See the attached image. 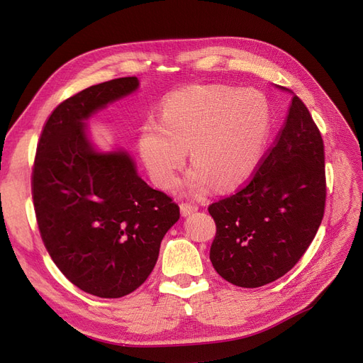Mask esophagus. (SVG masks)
Returning <instances> with one entry per match:
<instances>
[{"instance_id": "1", "label": "esophagus", "mask_w": 363, "mask_h": 363, "mask_svg": "<svg viewBox=\"0 0 363 363\" xmlns=\"http://www.w3.org/2000/svg\"><path fill=\"white\" fill-rule=\"evenodd\" d=\"M180 210H182V215L183 216H189V215L195 213V211L198 210V206L191 204V203H182L180 204Z\"/></svg>"}]
</instances>
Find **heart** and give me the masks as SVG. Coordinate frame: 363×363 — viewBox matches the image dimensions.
I'll use <instances>...</instances> for the list:
<instances>
[{
  "mask_svg": "<svg viewBox=\"0 0 363 363\" xmlns=\"http://www.w3.org/2000/svg\"><path fill=\"white\" fill-rule=\"evenodd\" d=\"M270 129L266 97L227 85H195L168 96L160 123L148 120L140 133V153L153 183L169 189L187 150L194 168L187 184L204 191L245 183L255 171Z\"/></svg>",
  "mask_w": 363,
  "mask_h": 363,
  "instance_id": "obj_1",
  "label": "heart"
}]
</instances>
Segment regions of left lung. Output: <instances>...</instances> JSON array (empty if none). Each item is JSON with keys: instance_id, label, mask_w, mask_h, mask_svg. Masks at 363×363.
<instances>
[{"instance_id": "8db88e82", "label": "left lung", "mask_w": 363, "mask_h": 363, "mask_svg": "<svg viewBox=\"0 0 363 363\" xmlns=\"http://www.w3.org/2000/svg\"><path fill=\"white\" fill-rule=\"evenodd\" d=\"M326 194L321 133L294 94L282 129L251 179L208 206L216 223L210 247L215 270L243 289L284 277L314 240Z\"/></svg>"}]
</instances>
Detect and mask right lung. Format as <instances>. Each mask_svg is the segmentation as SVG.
<instances>
[{"label":"right lung","instance_id":"obj_1","mask_svg":"<svg viewBox=\"0 0 363 363\" xmlns=\"http://www.w3.org/2000/svg\"><path fill=\"white\" fill-rule=\"evenodd\" d=\"M138 85L135 77L111 79L61 102L42 129L31 174L46 251L73 285L104 298L145 282L180 218V207L138 177L126 153H97L86 140L84 120Z\"/></svg>","mask_w":363,"mask_h":363}]
</instances>
